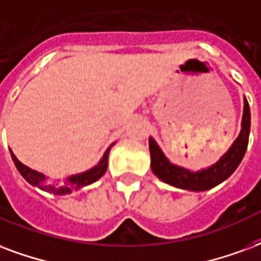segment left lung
Masks as SVG:
<instances>
[{
  "instance_id": "8db88e82",
  "label": "left lung",
  "mask_w": 261,
  "mask_h": 261,
  "mask_svg": "<svg viewBox=\"0 0 261 261\" xmlns=\"http://www.w3.org/2000/svg\"><path fill=\"white\" fill-rule=\"evenodd\" d=\"M249 131H250V109L246 98L244 99V116H242V128L237 140L233 141L225 153H224L217 163L210 166L207 169H202L199 171H191L184 167H179L173 163L163 155V152L156 144L153 138H149V152H150V167L153 174L160 178L163 182L181 190L188 191H207L214 188L216 185L223 182L237 170L239 163L242 162L248 148Z\"/></svg>"
}]
</instances>
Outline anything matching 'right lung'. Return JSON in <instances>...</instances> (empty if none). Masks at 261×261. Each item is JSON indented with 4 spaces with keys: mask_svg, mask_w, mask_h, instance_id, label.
Wrapping results in <instances>:
<instances>
[{
    "mask_svg": "<svg viewBox=\"0 0 261 261\" xmlns=\"http://www.w3.org/2000/svg\"><path fill=\"white\" fill-rule=\"evenodd\" d=\"M113 146L112 144L106 152L102 156V159L99 160V163L96 166H94L92 169L87 170L82 174H76L71 175L66 179L65 184H59V182H52V181H47V177L41 173H38L36 170H32L28 166H24L22 162H19L17 158L13 155V152L11 150V156H12V160L16 169L19 170V173L22 174V177L29 184L34 185V187H38L40 190L47 191L49 194H55V195H66L70 194L71 191L80 190L83 187L86 185H90L92 182H95L96 179H99L102 175L105 174L106 169H108V159H109V152H111V148Z\"/></svg>",
    "mask_w": 261,
    "mask_h": 261,
    "instance_id": "1",
    "label": "right lung"
}]
</instances>
